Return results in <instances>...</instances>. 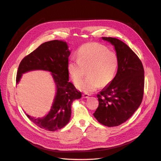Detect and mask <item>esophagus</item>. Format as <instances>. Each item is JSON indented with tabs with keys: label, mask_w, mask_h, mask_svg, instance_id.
I'll list each match as a JSON object with an SVG mask.
<instances>
[{
	"label": "esophagus",
	"mask_w": 161,
	"mask_h": 161,
	"mask_svg": "<svg viewBox=\"0 0 161 161\" xmlns=\"http://www.w3.org/2000/svg\"><path fill=\"white\" fill-rule=\"evenodd\" d=\"M89 94H83V98H89Z\"/></svg>",
	"instance_id": "esophagus-1"
}]
</instances>
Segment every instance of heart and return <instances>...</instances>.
<instances>
[{"label":"heart","instance_id":"1","mask_svg":"<svg viewBox=\"0 0 161 161\" xmlns=\"http://www.w3.org/2000/svg\"><path fill=\"white\" fill-rule=\"evenodd\" d=\"M78 58L68 63V72L74 82L78 83L85 75L86 70L90 76L78 83L77 88L86 93L99 89L102 85H109L114 79L119 59L114 52L96 42L83 45L78 52Z\"/></svg>","mask_w":161,"mask_h":161}]
</instances>
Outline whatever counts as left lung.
<instances>
[{"label":"left lung","instance_id":"8db88e82","mask_svg":"<svg viewBox=\"0 0 161 161\" xmlns=\"http://www.w3.org/2000/svg\"><path fill=\"white\" fill-rule=\"evenodd\" d=\"M114 47L119 59L113 81L97 95L99 105L93 114L101 124L118 126L127 121L141 104L144 87V70L136 53L122 41L102 37Z\"/></svg>","mask_w":161,"mask_h":161}]
</instances>
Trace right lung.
Here are the masks:
<instances>
[{
	"label": "right lung",
	"mask_w": 161,
	"mask_h": 161,
	"mask_svg": "<svg viewBox=\"0 0 161 161\" xmlns=\"http://www.w3.org/2000/svg\"><path fill=\"white\" fill-rule=\"evenodd\" d=\"M70 54L67 42L61 40L45 42L23 58L18 68L17 84L23 74L28 72L45 70L51 73L56 85V95L48 114L36 118L25 112L32 122L47 131H54L65 127L70 119L73 101L82 96L69 81L67 66Z\"/></svg>",
	"instance_id": "1"
}]
</instances>
